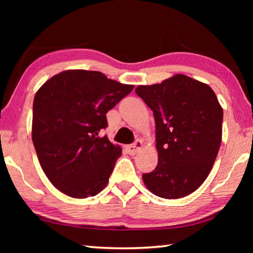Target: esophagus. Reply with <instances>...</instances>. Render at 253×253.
I'll return each instance as SVG.
<instances>
[{
    "mask_svg": "<svg viewBox=\"0 0 253 253\" xmlns=\"http://www.w3.org/2000/svg\"><path fill=\"white\" fill-rule=\"evenodd\" d=\"M142 147H143L142 140L137 139L136 142L132 144V145H129V146H126V149H127V152L130 154V155H135L136 153H138L140 149H142Z\"/></svg>",
    "mask_w": 253,
    "mask_h": 253,
    "instance_id": "1",
    "label": "esophagus"
}]
</instances>
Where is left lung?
I'll list each match as a JSON object with an SVG mask.
<instances>
[{
	"label": "left lung",
	"mask_w": 253,
	"mask_h": 253,
	"mask_svg": "<svg viewBox=\"0 0 253 253\" xmlns=\"http://www.w3.org/2000/svg\"><path fill=\"white\" fill-rule=\"evenodd\" d=\"M153 110L158 163L143 174L145 185L163 199L193 193L211 172L222 139L223 109L207 84L175 75L135 89Z\"/></svg>",
	"instance_id": "8db88e82"
}]
</instances>
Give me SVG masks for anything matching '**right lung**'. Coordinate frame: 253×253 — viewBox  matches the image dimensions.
Masks as SVG:
<instances>
[{
  "label": "right lung",
  "mask_w": 253,
  "mask_h": 253,
  "mask_svg": "<svg viewBox=\"0 0 253 253\" xmlns=\"http://www.w3.org/2000/svg\"><path fill=\"white\" fill-rule=\"evenodd\" d=\"M134 85L99 71L66 70L41 85L33 100L32 142L46 177L75 199L104 190L122 148L100 131L106 114Z\"/></svg>",
  "instance_id": "obj_1"
}]
</instances>
